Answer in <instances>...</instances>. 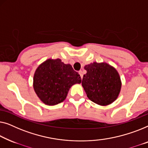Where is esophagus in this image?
I'll return each mask as SVG.
<instances>
[{
  "instance_id": "esophagus-1",
  "label": "esophagus",
  "mask_w": 148,
  "mask_h": 148,
  "mask_svg": "<svg viewBox=\"0 0 148 148\" xmlns=\"http://www.w3.org/2000/svg\"><path fill=\"white\" fill-rule=\"evenodd\" d=\"M79 74H80V76L81 77V78H82V77H83V72H82V70H80V71L79 72Z\"/></svg>"
}]
</instances>
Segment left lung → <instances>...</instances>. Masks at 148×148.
<instances>
[{
	"label": "left lung",
	"mask_w": 148,
	"mask_h": 148,
	"mask_svg": "<svg viewBox=\"0 0 148 148\" xmlns=\"http://www.w3.org/2000/svg\"><path fill=\"white\" fill-rule=\"evenodd\" d=\"M86 74L82 85L90 101L101 106L109 105L117 99L121 88L119 74L105 62H93L84 66Z\"/></svg>",
	"instance_id": "left-lung-1"
}]
</instances>
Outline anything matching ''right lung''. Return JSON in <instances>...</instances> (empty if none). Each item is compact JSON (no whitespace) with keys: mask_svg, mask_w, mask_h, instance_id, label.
Wrapping results in <instances>:
<instances>
[{"mask_svg":"<svg viewBox=\"0 0 148 148\" xmlns=\"http://www.w3.org/2000/svg\"><path fill=\"white\" fill-rule=\"evenodd\" d=\"M81 78L70 64L50 58L41 64L33 76V88L41 102L56 105L66 99L72 86L80 84Z\"/></svg>","mask_w":148,"mask_h":148,"instance_id":"add662e5","label":"right lung"}]
</instances>
